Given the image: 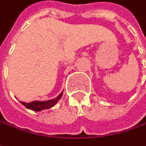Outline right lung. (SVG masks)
<instances>
[{
  "mask_svg": "<svg viewBox=\"0 0 146 146\" xmlns=\"http://www.w3.org/2000/svg\"><path fill=\"white\" fill-rule=\"evenodd\" d=\"M62 92L56 98V99H52L50 101H45V102H39V101H35V102H29V103H25V102H21V103L28 109L35 111H40L44 109H49L52 106H54L58 101L62 98Z\"/></svg>",
  "mask_w": 146,
  "mask_h": 146,
  "instance_id": "add662e5",
  "label": "right lung"
}]
</instances>
